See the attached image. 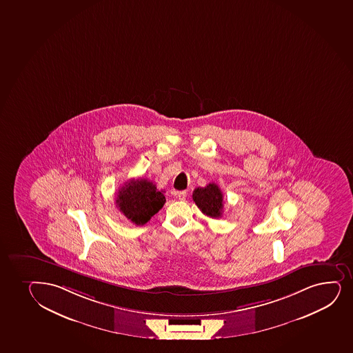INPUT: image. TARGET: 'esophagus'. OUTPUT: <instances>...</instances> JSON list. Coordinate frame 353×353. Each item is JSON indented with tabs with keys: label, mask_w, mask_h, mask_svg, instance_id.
<instances>
[{
	"label": "esophagus",
	"mask_w": 353,
	"mask_h": 353,
	"mask_svg": "<svg viewBox=\"0 0 353 353\" xmlns=\"http://www.w3.org/2000/svg\"><path fill=\"white\" fill-rule=\"evenodd\" d=\"M186 196H188V192L186 191H181V192H179V201H185Z\"/></svg>",
	"instance_id": "34e87169"
}]
</instances>
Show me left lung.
<instances>
[{
	"instance_id": "obj_1",
	"label": "left lung",
	"mask_w": 353,
	"mask_h": 353,
	"mask_svg": "<svg viewBox=\"0 0 353 353\" xmlns=\"http://www.w3.org/2000/svg\"><path fill=\"white\" fill-rule=\"evenodd\" d=\"M192 199L203 214L212 218H219L223 212V194L219 186L210 183L204 188H196Z\"/></svg>"
}]
</instances>
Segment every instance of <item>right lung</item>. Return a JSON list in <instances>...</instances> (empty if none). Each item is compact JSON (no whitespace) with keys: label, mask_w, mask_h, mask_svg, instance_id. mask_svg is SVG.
Listing matches in <instances>:
<instances>
[{"label":"right lung","mask_w":353,"mask_h":353,"mask_svg":"<svg viewBox=\"0 0 353 353\" xmlns=\"http://www.w3.org/2000/svg\"><path fill=\"white\" fill-rule=\"evenodd\" d=\"M165 203L164 191L145 179H132L125 182L117 194L116 204L130 222L143 225L157 214Z\"/></svg>","instance_id":"right-lung-1"}]
</instances>
